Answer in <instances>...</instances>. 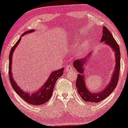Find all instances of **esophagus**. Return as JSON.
Listing matches in <instances>:
<instances>
[{"label":"esophagus","instance_id":"1","mask_svg":"<svg viewBox=\"0 0 128 128\" xmlns=\"http://www.w3.org/2000/svg\"><path fill=\"white\" fill-rule=\"evenodd\" d=\"M72 69H73V68H72V66L71 65H67V66L66 68V72H70V70H72Z\"/></svg>","mask_w":128,"mask_h":128}]
</instances>
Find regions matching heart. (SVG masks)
Wrapping results in <instances>:
<instances>
[{"instance_id": "b5f03b06", "label": "heart", "mask_w": 128, "mask_h": 128, "mask_svg": "<svg viewBox=\"0 0 128 128\" xmlns=\"http://www.w3.org/2000/svg\"><path fill=\"white\" fill-rule=\"evenodd\" d=\"M87 47V43L86 42H84L82 44L80 45V46L78 48V52L79 53H82L83 52H84L86 50V48Z\"/></svg>"}]
</instances>
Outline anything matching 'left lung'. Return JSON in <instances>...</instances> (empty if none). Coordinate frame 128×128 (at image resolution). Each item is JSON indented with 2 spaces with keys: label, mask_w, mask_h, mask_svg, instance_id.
<instances>
[{
  "label": "left lung",
  "mask_w": 128,
  "mask_h": 128,
  "mask_svg": "<svg viewBox=\"0 0 128 128\" xmlns=\"http://www.w3.org/2000/svg\"><path fill=\"white\" fill-rule=\"evenodd\" d=\"M103 42L111 48L112 50L114 52L116 58L115 67L113 70V73L111 76L109 82L106 85L105 88H103L98 92H92L87 88V86L86 84V77L84 75L85 66L87 64V62H88V60H89V58H90V57L92 58V52L86 56L84 58L75 60L73 62L74 68L79 73L78 75L76 82V87L78 90V92L81 98L86 102L98 103L104 100L115 89L118 80L120 70V58H121L120 48L117 42L114 39L113 35L105 26L103 27L102 37L100 40V42Z\"/></svg>",
  "instance_id": "1"
}]
</instances>
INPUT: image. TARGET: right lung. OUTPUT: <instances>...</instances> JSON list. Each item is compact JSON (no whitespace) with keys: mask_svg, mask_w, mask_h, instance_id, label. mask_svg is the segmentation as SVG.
Listing matches in <instances>:
<instances>
[{"mask_svg":"<svg viewBox=\"0 0 128 128\" xmlns=\"http://www.w3.org/2000/svg\"><path fill=\"white\" fill-rule=\"evenodd\" d=\"M35 32L34 29H32L27 31L22 34L20 36V38L18 40L16 43L14 45L10 50V53L9 54V66H8V74L9 78L10 80L11 84L12 86L13 89L16 92L18 95H20V98H22L24 100H25L28 104H33V105H41L45 104L51 98L53 94V88L54 87L55 83H56L57 80L59 78L61 77L63 74L64 68H61L60 70H54L50 74V75L48 78L47 80L45 83L40 87L37 91H34L33 92H26L20 88L19 86L16 83L14 80V78L12 76V55L15 48L18 46L20 44L21 37L24 35L27 34H29Z\"/></svg>","mask_w":128,"mask_h":128,"instance_id":"right-lung-1","label":"right lung"}]
</instances>
